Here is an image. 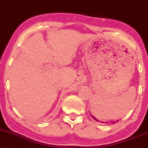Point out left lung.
Wrapping results in <instances>:
<instances>
[{"mask_svg":"<svg viewBox=\"0 0 148 148\" xmlns=\"http://www.w3.org/2000/svg\"><path fill=\"white\" fill-rule=\"evenodd\" d=\"M91 115V114H90ZM91 116H92V118L93 119H94V120H96V121L97 122H100V121H98V120H97V118H95V117L94 116H92V115H91ZM117 121H118V120H117ZM116 121V122H117ZM101 123H102V122H101Z\"/></svg>","mask_w":148,"mask_h":148,"instance_id":"obj_1","label":"left lung"}]
</instances>
